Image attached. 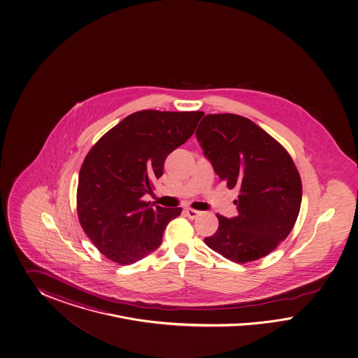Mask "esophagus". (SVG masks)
Masks as SVG:
<instances>
[{"instance_id": "34e87169", "label": "esophagus", "mask_w": 358, "mask_h": 358, "mask_svg": "<svg viewBox=\"0 0 358 358\" xmlns=\"http://www.w3.org/2000/svg\"><path fill=\"white\" fill-rule=\"evenodd\" d=\"M185 214H186V217H189L190 219H195V217L201 215V211H196V210H193V208H186Z\"/></svg>"}]
</instances>
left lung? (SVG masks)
<instances>
[{
    "label": "left lung",
    "mask_w": 358,
    "mask_h": 358,
    "mask_svg": "<svg viewBox=\"0 0 358 358\" xmlns=\"http://www.w3.org/2000/svg\"><path fill=\"white\" fill-rule=\"evenodd\" d=\"M214 172L238 187V217L219 215L208 248L227 260H259L289 236L299 214L302 182L287 151L256 123L235 114H208L195 131Z\"/></svg>",
    "instance_id": "obj_1"
}]
</instances>
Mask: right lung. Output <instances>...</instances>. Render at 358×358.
Returning <instances> with one entry per match:
<instances>
[{"label":"right lung","instance_id":"right-lung-1","mask_svg":"<svg viewBox=\"0 0 358 358\" xmlns=\"http://www.w3.org/2000/svg\"><path fill=\"white\" fill-rule=\"evenodd\" d=\"M202 111L134 113L108 131L78 174L77 214L98 250L120 265L141 260L163 241L181 207L148 206L141 196L163 176L164 162L187 141Z\"/></svg>","mask_w":358,"mask_h":358}]
</instances>
